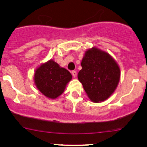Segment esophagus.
Here are the masks:
<instances>
[{"instance_id":"esophagus-1","label":"esophagus","mask_w":147,"mask_h":147,"mask_svg":"<svg viewBox=\"0 0 147 147\" xmlns=\"http://www.w3.org/2000/svg\"><path fill=\"white\" fill-rule=\"evenodd\" d=\"M71 73H72V76H73L74 78H76V75H77V72H76L75 70H74V71H71Z\"/></svg>"}]
</instances>
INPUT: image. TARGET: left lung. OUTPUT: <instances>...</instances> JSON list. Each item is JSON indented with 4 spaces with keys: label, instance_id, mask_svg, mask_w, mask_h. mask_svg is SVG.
Returning <instances> with one entry per match:
<instances>
[{
    "label": "left lung",
    "instance_id": "left-lung-1",
    "mask_svg": "<svg viewBox=\"0 0 147 147\" xmlns=\"http://www.w3.org/2000/svg\"><path fill=\"white\" fill-rule=\"evenodd\" d=\"M78 74L79 81L92 102L107 99L117 87L120 68L109 54L92 48L86 51Z\"/></svg>",
    "mask_w": 147,
    "mask_h": 147
}]
</instances>
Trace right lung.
I'll list each match as a JSON object with an SVG mask.
<instances>
[{
  "mask_svg": "<svg viewBox=\"0 0 147 147\" xmlns=\"http://www.w3.org/2000/svg\"><path fill=\"white\" fill-rule=\"evenodd\" d=\"M34 78L39 91L47 98L54 99L63 93L72 76L69 71L50 60L36 70Z\"/></svg>",
  "mask_w": 147,
  "mask_h": 147,
  "instance_id": "obj_1",
  "label": "right lung"
}]
</instances>
